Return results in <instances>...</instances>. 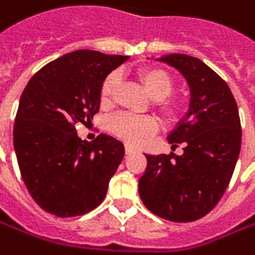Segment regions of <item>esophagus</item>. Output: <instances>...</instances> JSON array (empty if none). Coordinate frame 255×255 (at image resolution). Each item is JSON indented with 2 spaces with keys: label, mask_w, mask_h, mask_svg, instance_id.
<instances>
[{
  "label": "esophagus",
  "mask_w": 255,
  "mask_h": 255,
  "mask_svg": "<svg viewBox=\"0 0 255 255\" xmlns=\"http://www.w3.org/2000/svg\"><path fill=\"white\" fill-rule=\"evenodd\" d=\"M124 151H126V154H131V152H134V151H135V148H134L132 145L126 144L124 145Z\"/></svg>",
  "instance_id": "34e87169"
}]
</instances>
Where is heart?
<instances>
[{"mask_svg":"<svg viewBox=\"0 0 255 255\" xmlns=\"http://www.w3.org/2000/svg\"><path fill=\"white\" fill-rule=\"evenodd\" d=\"M138 82L142 84L145 92L152 99L154 107L159 119L166 126L178 124L185 114V103L175 96L173 92V79L172 76L162 69L156 66L141 67L135 73ZM119 87V76L110 73L106 76L100 86V103L103 107H109L116 99V93ZM109 127L114 135L121 139L139 144L156 131L158 124L149 116H132L127 113H120L109 120Z\"/></svg>","mask_w":255,"mask_h":255,"instance_id":"1","label":"heart"}]
</instances>
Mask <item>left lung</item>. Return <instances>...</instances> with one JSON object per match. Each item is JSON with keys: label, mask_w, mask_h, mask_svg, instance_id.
<instances>
[{"label": "left lung", "mask_w": 255, "mask_h": 255, "mask_svg": "<svg viewBox=\"0 0 255 255\" xmlns=\"http://www.w3.org/2000/svg\"><path fill=\"white\" fill-rule=\"evenodd\" d=\"M162 62L186 77L190 111L168 141L183 154L145 155L139 196L162 219L186 223L206 216L230 183L242 148V124L230 87L200 59L169 55Z\"/></svg>", "instance_id": "8db88e82"}]
</instances>
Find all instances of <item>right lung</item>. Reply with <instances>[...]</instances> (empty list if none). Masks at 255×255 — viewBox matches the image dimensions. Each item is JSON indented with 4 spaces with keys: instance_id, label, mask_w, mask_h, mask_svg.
Returning <instances> with one entry per match:
<instances>
[{
    "instance_id": "add662e5",
    "label": "right lung",
    "mask_w": 255,
    "mask_h": 255,
    "mask_svg": "<svg viewBox=\"0 0 255 255\" xmlns=\"http://www.w3.org/2000/svg\"><path fill=\"white\" fill-rule=\"evenodd\" d=\"M124 60L127 56L76 50L45 65L23 89L13 148L28 192L50 215L82 216L106 198L124 145L106 134L87 142L76 126L92 123L103 80Z\"/></svg>"
}]
</instances>
